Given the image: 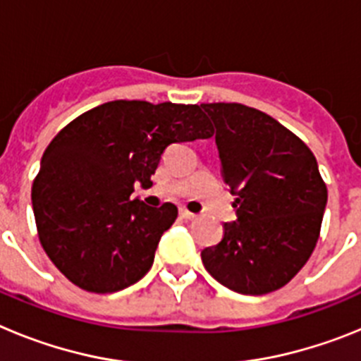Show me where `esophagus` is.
<instances>
[{"label": "esophagus", "instance_id": "obj_1", "mask_svg": "<svg viewBox=\"0 0 361 361\" xmlns=\"http://www.w3.org/2000/svg\"><path fill=\"white\" fill-rule=\"evenodd\" d=\"M180 216H183V219H186V220H193L197 215H195V213L188 212L186 208H180Z\"/></svg>", "mask_w": 361, "mask_h": 361}]
</instances>
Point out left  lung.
Returning a JSON list of instances; mask_svg holds the SVG:
<instances>
[{
    "instance_id": "left-lung-1",
    "label": "left lung",
    "mask_w": 361,
    "mask_h": 361,
    "mask_svg": "<svg viewBox=\"0 0 361 361\" xmlns=\"http://www.w3.org/2000/svg\"><path fill=\"white\" fill-rule=\"evenodd\" d=\"M216 128L220 173L238 219L200 253L231 291L266 295L291 282L317 247L327 204L318 162L300 137L257 108L200 104Z\"/></svg>"
}]
</instances>
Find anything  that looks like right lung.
I'll use <instances>...</instances> for the list:
<instances>
[{"instance_id": "right-lung-1", "label": "right lung", "mask_w": 361, "mask_h": 361, "mask_svg": "<svg viewBox=\"0 0 361 361\" xmlns=\"http://www.w3.org/2000/svg\"><path fill=\"white\" fill-rule=\"evenodd\" d=\"M199 104L110 101L68 123L47 146L32 184V208L44 253L88 293H116L149 271L177 206L132 199L152 186L173 142L208 139Z\"/></svg>"}]
</instances>
